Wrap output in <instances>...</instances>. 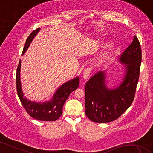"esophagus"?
<instances>
[{
    "instance_id": "obj_1",
    "label": "esophagus",
    "mask_w": 153,
    "mask_h": 153,
    "mask_svg": "<svg viewBox=\"0 0 153 153\" xmlns=\"http://www.w3.org/2000/svg\"><path fill=\"white\" fill-rule=\"evenodd\" d=\"M90 73H91V69L90 68H87L84 70V73H83V78L84 80L88 79V77L89 76Z\"/></svg>"
}]
</instances>
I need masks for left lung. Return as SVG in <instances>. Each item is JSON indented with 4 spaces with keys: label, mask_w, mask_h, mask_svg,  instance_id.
<instances>
[{
    "label": "left lung",
    "mask_w": 153,
    "mask_h": 153,
    "mask_svg": "<svg viewBox=\"0 0 153 153\" xmlns=\"http://www.w3.org/2000/svg\"><path fill=\"white\" fill-rule=\"evenodd\" d=\"M117 60L123 65V75L117 84L109 85L107 70L96 73L85 84V114L93 122H112L133 102L142 61L141 47L137 36Z\"/></svg>",
    "instance_id": "obj_1"
}]
</instances>
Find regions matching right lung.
<instances>
[{"label":"right lung","instance_id":"add662e5","mask_svg":"<svg viewBox=\"0 0 153 153\" xmlns=\"http://www.w3.org/2000/svg\"><path fill=\"white\" fill-rule=\"evenodd\" d=\"M40 30V28L36 29L28 36L23 49L22 56H23L27 50L33 40L39 33ZM20 69H21V60H20L17 70H16V90H17L20 100L24 109L32 118L39 120H56L62 113L64 104L69 97V94L73 91L76 90L79 86V77L77 76L59 86L49 100L37 102L29 100L24 94L22 91L21 81H20Z\"/></svg>","mask_w":153,"mask_h":153}]
</instances>
